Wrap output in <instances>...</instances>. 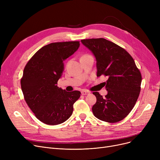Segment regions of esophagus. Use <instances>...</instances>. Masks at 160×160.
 Masks as SVG:
<instances>
[{"mask_svg": "<svg viewBox=\"0 0 160 160\" xmlns=\"http://www.w3.org/2000/svg\"><path fill=\"white\" fill-rule=\"evenodd\" d=\"M90 93V91H86V90H83L82 91V95H89Z\"/></svg>", "mask_w": 160, "mask_h": 160, "instance_id": "1", "label": "esophagus"}]
</instances>
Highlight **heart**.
Segmentation results:
<instances>
[{
    "mask_svg": "<svg viewBox=\"0 0 160 160\" xmlns=\"http://www.w3.org/2000/svg\"><path fill=\"white\" fill-rule=\"evenodd\" d=\"M89 56V54H84V55H83V56H82V57H86V56Z\"/></svg>",
    "mask_w": 160,
    "mask_h": 160,
    "instance_id": "heart-1",
    "label": "heart"
}]
</instances>
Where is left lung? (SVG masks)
Wrapping results in <instances>:
<instances>
[{"mask_svg": "<svg viewBox=\"0 0 160 160\" xmlns=\"http://www.w3.org/2000/svg\"><path fill=\"white\" fill-rule=\"evenodd\" d=\"M96 58L97 76L108 77L103 97L93 92L97 102L92 107L93 115L108 122H119L135 106L141 91L139 70L130 54L123 48L104 38L81 40Z\"/></svg>", "mask_w": 160, "mask_h": 160, "instance_id": "8db88e82", "label": "left lung"}]
</instances>
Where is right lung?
Instances as JSON below:
<instances>
[{
    "mask_svg": "<svg viewBox=\"0 0 160 160\" xmlns=\"http://www.w3.org/2000/svg\"><path fill=\"white\" fill-rule=\"evenodd\" d=\"M79 41L52 43L40 48L25 66L21 86L27 104L37 119L48 125L68 119L73 104L80 98L78 91H66L58 81L64 70L63 61L80 47Z\"/></svg>",
    "mask_w": 160,
    "mask_h": 160,
    "instance_id": "add662e5",
    "label": "right lung"
}]
</instances>
